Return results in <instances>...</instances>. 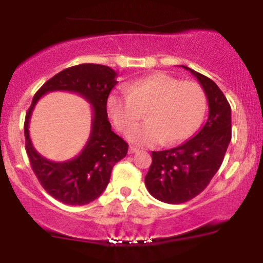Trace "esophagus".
Listing matches in <instances>:
<instances>
[{
	"label": "esophagus",
	"mask_w": 263,
	"mask_h": 263,
	"mask_svg": "<svg viewBox=\"0 0 263 263\" xmlns=\"http://www.w3.org/2000/svg\"><path fill=\"white\" fill-rule=\"evenodd\" d=\"M136 152H138L137 147L129 146V148H128V153H129V155H132V153H136Z\"/></svg>",
	"instance_id": "obj_1"
}]
</instances>
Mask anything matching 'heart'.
Wrapping results in <instances>:
<instances>
[{
  "label": "heart",
  "mask_w": 263,
  "mask_h": 263,
  "mask_svg": "<svg viewBox=\"0 0 263 263\" xmlns=\"http://www.w3.org/2000/svg\"><path fill=\"white\" fill-rule=\"evenodd\" d=\"M205 108L206 98L199 84L165 73L126 84L123 91L112 92L107 99L108 115L122 132L133 127L146 111L149 121L127 134L129 141L141 146L186 140L203 121Z\"/></svg>",
  "instance_id": "obj_1"
}]
</instances>
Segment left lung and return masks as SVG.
<instances>
[{"mask_svg":"<svg viewBox=\"0 0 263 263\" xmlns=\"http://www.w3.org/2000/svg\"><path fill=\"white\" fill-rule=\"evenodd\" d=\"M182 66L204 89L209 117L192 140L176 148L152 152L144 183L152 197L168 204L185 203L200 194L219 171L231 141V107L225 95L209 78Z\"/></svg>","mask_w":263,"mask_h":263,"instance_id":"left-lung-1","label":"left lung"}]
</instances>
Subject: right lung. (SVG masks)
Instances as JSON below:
<instances>
[{
  "label": "right lung",
  "mask_w": 263,
  "mask_h": 263,
  "mask_svg": "<svg viewBox=\"0 0 263 263\" xmlns=\"http://www.w3.org/2000/svg\"><path fill=\"white\" fill-rule=\"evenodd\" d=\"M117 73L110 66L79 64L54 75L35 92L26 114L25 137L29 163L39 183L49 195L68 205H85L98 199L110 182L111 171L127 155L128 144L111 131L107 98L117 84ZM79 93L93 106L92 132L81 155L70 161L53 162L42 157L29 137V119L42 96L50 91Z\"/></svg>",
  "instance_id": "obj_1"
}]
</instances>
